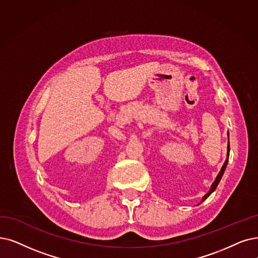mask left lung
Listing matches in <instances>:
<instances>
[{
  "label": "left lung",
  "mask_w": 258,
  "mask_h": 258,
  "mask_svg": "<svg viewBox=\"0 0 258 258\" xmlns=\"http://www.w3.org/2000/svg\"><path fill=\"white\" fill-rule=\"evenodd\" d=\"M229 152H230V145L228 146V154H226V156H228V159H226L225 160V162H224V164H223V166L221 167V170L219 171V173H218V176L217 177H216V180L214 181V183L212 184V187H211V189H210V191L207 194V195H205L204 196V197L202 198V201H204L205 199H207L208 197H209V196L216 189V187H217V185L219 184V181L221 180V177H222V174H223V172H224V170H225V167H226V164H228V162H229ZM201 201V202H202Z\"/></svg>",
  "instance_id": "1"
}]
</instances>
